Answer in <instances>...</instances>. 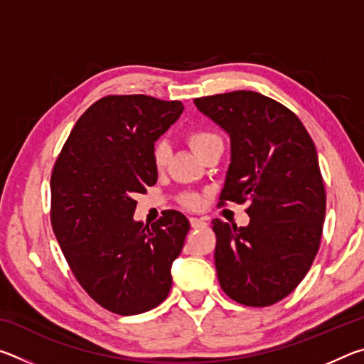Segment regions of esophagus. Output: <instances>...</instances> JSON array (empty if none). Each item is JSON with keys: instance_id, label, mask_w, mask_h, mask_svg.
<instances>
[{"instance_id": "1", "label": "esophagus", "mask_w": 364, "mask_h": 364, "mask_svg": "<svg viewBox=\"0 0 364 364\" xmlns=\"http://www.w3.org/2000/svg\"><path fill=\"white\" fill-rule=\"evenodd\" d=\"M189 223L193 228H204L207 226V221L204 218H189Z\"/></svg>"}]
</instances>
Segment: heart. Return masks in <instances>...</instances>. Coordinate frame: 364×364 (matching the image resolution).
Returning a JSON list of instances; mask_svg holds the SVG:
<instances>
[{"instance_id": "heart-1", "label": "heart", "mask_w": 364, "mask_h": 364, "mask_svg": "<svg viewBox=\"0 0 364 364\" xmlns=\"http://www.w3.org/2000/svg\"><path fill=\"white\" fill-rule=\"evenodd\" d=\"M186 139L189 146L193 147V151L197 154V156H204V154L210 149V147L221 144V139L218 134H215L210 130H205V128H194V130H191L186 134ZM168 157H170V147L168 144L165 143V141H157L156 144L152 147V164L154 167L157 170H162L165 165L168 162ZM181 202L186 207L189 208H199L202 200L200 197L197 194H186L183 196Z\"/></svg>"}]
</instances>
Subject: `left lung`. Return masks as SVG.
Listing matches in <instances>:
<instances>
[{
    "mask_svg": "<svg viewBox=\"0 0 364 364\" xmlns=\"http://www.w3.org/2000/svg\"><path fill=\"white\" fill-rule=\"evenodd\" d=\"M194 104L231 139L220 205L249 202L247 226L212 221L220 286L237 304L273 305L305 278L321 242L326 191L315 143L292 110L255 91Z\"/></svg>",
    "mask_w": 364,
    "mask_h": 364,
    "instance_id": "left-lung-1",
    "label": "left lung"
}]
</instances>
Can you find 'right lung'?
<instances>
[{"instance_id": "obj_1", "label": "right lung", "mask_w": 364, "mask_h": 364, "mask_svg": "<svg viewBox=\"0 0 364 364\" xmlns=\"http://www.w3.org/2000/svg\"><path fill=\"white\" fill-rule=\"evenodd\" d=\"M180 101L146 95L106 96L85 110L51 175V225L60 250L91 299L122 316L167 299L171 263L189 221L165 210L134 221L136 194L157 183L154 143L180 119Z\"/></svg>"}]
</instances>
